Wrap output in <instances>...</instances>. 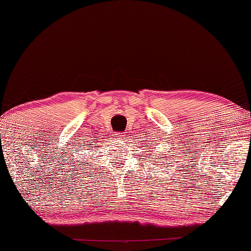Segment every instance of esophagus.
Instances as JSON below:
<instances>
[{
  "instance_id": "esophagus-1",
  "label": "esophagus",
  "mask_w": 251,
  "mask_h": 251,
  "mask_svg": "<svg viewBox=\"0 0 251 251\" xmlns=\"http://www.w3.org/2000/svg\"><path fill=\"white\" fill-rule=\"evenodd\" d=\"M125 137H126V135L124 133H116V134H114V138H115L116 141L124 142Z\"/></svg>"
}]
</instances>
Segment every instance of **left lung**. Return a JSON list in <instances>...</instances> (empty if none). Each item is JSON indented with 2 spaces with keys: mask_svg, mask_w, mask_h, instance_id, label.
I'll use <instances>...</instances> for the list:
<instances>
[{
  "mask_svg": "<svg viewBox=\"0 0 251 251\" xmlns=\"http://www.w3.org/2000/svg\"><path fill=\"white\" fill-rule=\"evenodd\" d=\"M146 146H147V145H146ZM151 148H152V147H151ZM160 154H161V151H160ZM159 158H161V157H159ZM164 158H165V157H164Z\"/></svg>",
  "mask_w": 251,
  "mask_h": 251,
  "instance_id": "1",
  "label": "left lung"
}]
</instances>
